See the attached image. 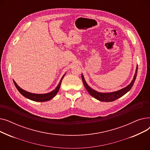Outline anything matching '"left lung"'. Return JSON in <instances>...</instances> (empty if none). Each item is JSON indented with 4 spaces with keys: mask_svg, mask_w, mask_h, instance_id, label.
<instances>
[{
    "mask_svg": "<svg viewBox=\"0 0 150 150\" xmlns=\"http://www.w3.org/2000/svg\"><path fill=\"white\" fill-rule=\"evenodd\" d=\"M137 74V68L136 70L135 75H134V76L133 80H132L131 83L128 86H127L126 88H125L121 90L118 91L113 92H111V93H100V92L94 91L92 89H91L88 85V84L86 83L83 74L81 75V78H82L83 83L84 84V87L86 88V90H87L88 91V92L90 93V95L91 96H92L93 97H94L95 98H96L100 101H101L110 102V101H113L118 98H120L121 97L124 96L126 93H127L131 89V88L132 87V86H133L134 83V81L136 80Z\"/></svg>",
    "mask_w": 150,
    "mask_h": 150,
    "instance_id": "8db88e82",
    "label": "left lung"
}]
</instances>
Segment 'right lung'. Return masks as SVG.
<instances>
[{
  "instance_id": "obj_1",
  "label": "right lung",
  "mask_w": 150,
  "mask_h": 150,
  "mask_svg": "<svg viewBox=\"0 0 150 150\" xmlns=\"http://www.w3.org/2000/svg\"><path fill=\"white\" fill-rule=\"evenodd\" d=\"M65 74L62 76V77L61 78V79L60 80V82L59 83V84L58 85V86L57 87V88L55 89L54 90H53V91H52L51 92L47 93H44V94H36V93H30L28 92H27L24 90H23L22 89H21L19 86H18V85L16 84L14 80V84L16 86V88H17V89L18 90V91L22 94L23 96H24L25 97L31 100H33L35 101H40V102H42V101H49L50 100H51L52 98H53L55 96L57 95V93H58L59 88H60V86L62 82V78H64Z\"/></svg>"
}]
</instances>
